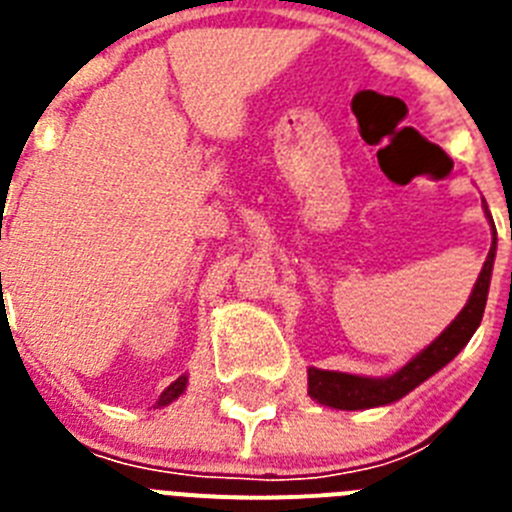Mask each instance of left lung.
Masks as SVG:
<instances>
[{"label":"left lung","instance_id":"left-lung-1","mask_svg":"<svg viewBox=\"0 0 512 512\" xmlns=\"http://www.w3.org/2000/svg\"><path fill=\"white\" fill-rule=\"evenodd\" d=\"M487 212V205H485ZM492 220V215L487 212ZM495 251H497V238H492L490 253L487 261L479 271V279L474 284L469 302L464 310L456 315L454 323L443 330L441 336L425 346L418 356L408 361V364L397 369L392 377H359V374H346V372H325V369H307V392L312 400H318L320 405L336 410H366V408H379V405H390L413 392L418 384L425 379L433 377L438 369L449 364L461 348L467 346L469 338L474 336V330L482 323L487 305V292H490V279H492V264H495Z\"/></svg>","mask_w":512,"mask_h":512}]
</instances>
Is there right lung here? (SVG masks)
Here are the masks:
<instances>
[{
  "instance_id": "right-lung-1",
  "label": "right lung",
  "mask_w": 512,
  "mask_h": 512,
  "mask_svg": "<svg viewBox=\"0 0 512 512\" xmlns=\"http://www.w3.org/2000/svg\"><path fill=\"white\" fill-rule=\"evenodd\" d=\"M184 390H187V374H182V377L176 379V382H171L169 387L161 392V397H158V402H156V408H164V405L174 402L176 397L184 395Z\"/></svg>"
}]
</instances>
